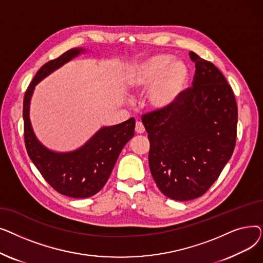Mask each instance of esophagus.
I'll use <instances>...</instances> for the list:
<instances>
[{"label": "esophagus", "instance_id": "1", "mask_svg": "<svg viewBox=\"0 0 263 263\" xmlns=\"http://www.w3.org/2000/svg\"><path fill=\"white\" fill-rule=\"evenodd\" d=\"M135 132L137 134H143L145 132V127H144V124L141 121H137L135 123Z\"/></svg>", "mask_w": 263, "mask_h": 263}]
</instances>
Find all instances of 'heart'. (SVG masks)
I'll list each match as a JSON object with an SVG mask.
<instances>
[{"label": "heart", "instance_id": "heart-1", "mask_svg": "<svg viewBox=\"0 0 263 263\" xmlns=\"http://www.w3.org/2000/svg\"><path fill=\"white\" fill-rule=\"evenodd\" d=\"M127 86L134 91L147 89V103L157 112H166L182 100L190 81L184 62L160 53L133 64L126 73Z\"/></svg>", "mask_w": 263, "mask_h": 263}]
</instances>
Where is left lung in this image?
<instances>
[{
	"mask_svg": "<svg viewBox=\"0 0 263 263\" xmlns=\"http://www.w3.org/2000/svg\"><path fill=\"white\" fill-rule=\"evenodd\" d=\"M195 63L193 87L166 112L142 117L150 142L149 167L159 190L174 200L203 195L230 160L237 140L238 106L227 80L210 62Z\"/></svg>",
	"mask_w": 263,
	"mask_h": 263,
	"instance_id": "obj_1",
	"label": "left lung"
}]
</instances>
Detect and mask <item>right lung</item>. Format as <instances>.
<instances>
[{
	"label": "right lung",
	"instance_id": "1",
	"mask_svg": "<svg viewBox=\"0 0 263 263\" xmlns=\"http://www.w3.org/2000/svg\"><path fill=\"white\" fill-rule=\"evenodd\" d=\"M85 51L84 48H74L45 64L27 87L23 100L24 142L27 155L55 191L72 198L90 197L104 186L122 148L134 136L135 128L134 118L116 126L102 127L84 145L69 153L53 151L36 137L30 119V105L35 86Z\"/></svg>",
	"mask_w": 263,
	"mask_h": 263
}]
</instances>
